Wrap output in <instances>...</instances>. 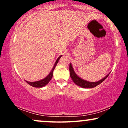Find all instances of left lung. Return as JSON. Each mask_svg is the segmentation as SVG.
<instances>
[{"mask_svg": "<svg viewBox=\"0 0 128 128\" xmlns=\"http://www.w3.org/2000/svg\"><path fill=\"white\" fill-rule=\"evenodd\" d=\"M69 70H70V77L72 79L73 81L78 86L82 88H91L95 87V86L99 85L100 83H102V82L108 77V75H109V74H108V75L105 76L104 78L102 79L101 80H99V81L96 82H91L86 81V80H85L82 79L80 78L76 74L75 72H74V70H73L72 65L71 63H70V66H69Z\"/></svg>", "mask_w": 128, "mask_h": 128, "instance_id": "1", "label": "left lung"}]
</instances>
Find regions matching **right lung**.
<instances>
[{
    "label": "right lung",
    "mask_w": 128,
    "mask_h": 128,
    "mask_svg": "<svg viewBox=\"0 0 128 128\" xmlns=\"http://www.w3.org/2000/svg\"><path fill=\"white\" fill-rule=\"evenodd\" d=\"M61 56L62 55H61L60 56L58 57V59H57L56 61V62L55 63V65H54V67H53L52 70H51V72H50L49 74H48V76H46L45 78L42 79V80H38V81H36V82H29V81H26V82L28 84L30 85V86H34V87L40 88V87H42V86H46V85L49 82V81L51 80V79H52V78L53 76V72H54V69H55L56 66V64H57V63H58V61H59L60 59L61 58Z\"/></svg>",
    "instance_id": "right-lung-1"
}]
</instances>
